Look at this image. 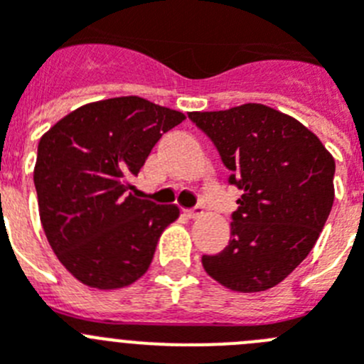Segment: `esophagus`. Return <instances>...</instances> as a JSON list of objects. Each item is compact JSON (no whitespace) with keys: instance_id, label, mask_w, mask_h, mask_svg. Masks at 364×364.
<instances>
[{"instance_id":"34e87169","label":"esophagus","mask_w":364,"mask_h":364,"mask_svg":"<svg viewBox=\"0 0 364 364\" xmlns=\"http://www.w3.org/2000/svg\"><path fill=\"white\" fill-rule=\"evenodd\" d=\"M202 213H204V211H202L200 205H197V208H191V210H186V215H188L189 218H198Z\"/></svg>"}]
</instances>
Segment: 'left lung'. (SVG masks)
<instances>
[{"label":"left lung","mask_w":364,"mask_h":364,"mask_svg":"<svg viewBox=\"0 0 364 364\" xmlns=\"http://www.w3.org/2000/svg\"><path fill=\"white\" fill-rule=\"evenodd\" d=\"M242 191L220 253L202 255L208 275L240 294L284 281L319 239L333 205L336 160L301 122L262 104L189 112Z\"/></svg>","instance_id":"8db88e82"}]
</instances>
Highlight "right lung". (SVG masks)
<instances>
[{"instance_id":"obj_1","label":"right lung","mask_w":364,"mask_h":364,"mask_svg":"<svg viewBox=\"0 0 364 364\" xmlns=\"http://www.w3.org/2000/svg\"><path fill=\"white\" fill-rule=\"evenodd\" d=\"M182 120L184 112L120 96L82 105L40 138L34 186L41 226L80 282L117 290L147 272L180 210L136 198L129 178Z\"/></svg>"}]
</instances>
